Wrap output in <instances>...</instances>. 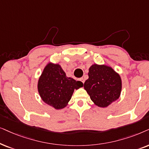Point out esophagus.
I'll use <instances>...</instances> for the list:
<instances>
[{
  "mask_svg": "<svg viewBox=\"0 0 149 149\" xmlns=\"http://www.w3.org/2000/svg\"><path fill=\"white\" fill-rule=\"evenodd\" d=\"M80 80L81 81V82H82L83 83V84H84V78H81L80 79Z\"/></svg>",
  "mask_w": 149,
  "mask_h": 149,
  "instance_id": "obj_1",
  "label": "esophagus"
}]
</instances>
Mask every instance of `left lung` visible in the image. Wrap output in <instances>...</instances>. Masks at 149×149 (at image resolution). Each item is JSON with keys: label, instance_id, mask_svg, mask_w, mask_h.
<instances>
[{"label": "left lung", "instance_id": "8db88e82", "mask_svg": "<svg viewBox=\"0 0 149 149\" xmlns=\"http://www.w3.org/2000/svg\"><path fill=\"white\" fill-rule=\"evenodd\" d=\"M121 79L110 67L93 65L89 68L88 79L84 88L95 105L106 108L120 97Z\"/></svg>", "mask_w": 149, "mask_h": 149}]
</instances>
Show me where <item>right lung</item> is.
Here are the masks:
<instances>
[{"label": "right lung", "mask_w": 149, "mask_h": 149, "mask_svg": "<svg viewBox=\"0 0 149 149\" xmlns=\"http://www.w3.org/2000/svg\"><path fill=\"white\" fill-rule=\"evenodd\" d=\"M82 86V82L67 77L60 65L52 63L46 65L38 82V91L42 100L56 110L65 108L74 89Z\"/></svg>", "instance_id": "add662e5"}]
</instances>
